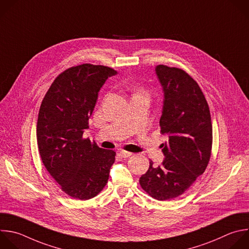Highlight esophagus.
<instances>
[{"label":"esophagus","instance_id":"1","mask_svg":"<svg viewBox=\"0 0 249 249\" xmlns=\"http://www.w3.org/2000/svg\"><path fill=\"white\" fill-rule=\"evenodd\" d=\"M119 154L121 155V157H123V158H128L129 156H131L132 155V153L131 152H129V151H125V150H121V151H119Z\"/></svg>","mask_w":249,"mask_h":249}]
</instances>
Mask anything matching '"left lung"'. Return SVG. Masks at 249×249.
<instances>
[{"label":"left lung","mask_w":249,"mask_h":249,"mask_svg":"<svg viewBox=\"0 0 249 249\" xmlns=\"http://www.w3.org/2000/svg\"><path fill=\"white\" fill-rule=\"evenodd\" d=\"M156 75L164 92L159 125L168 135L159 166L140 178L142 189L157 200L183 195L203 174L211 156L212 123L208 104L197 83L183 69L159 64Z\"/></svg>","instance_id":"8db88e82"}]
</instances>
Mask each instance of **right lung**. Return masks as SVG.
Listing matches in <instances>:
<instances>
[{
  "label": "right lung",
  "mask_w": 249,
  "mask_h": 249,
  "mask_svg": "<svg viewBox=\"0 0 249 249\" xmlns=\"http://www.w3.org/2000/svg\"><path fill=\"white\" fill-rule=\"evenodd\" d=\"M117 72L90 63L61 72L46 93L38 115L37 143L46 169L62 192L87 200L106 187L115 151L83 138L98 95L107 79Z\"/></svg>",
  "instance_id": "obj_1"
}]
</instances>
